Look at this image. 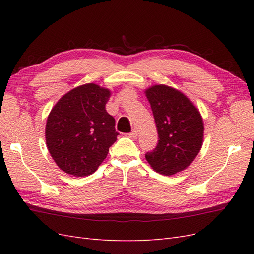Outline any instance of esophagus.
<instances>
[{"label":"esophagus","mask_w":254,"mask_h":254,"mask_svg":"<svg viewBox=\"0 0 254 254\" xmlns=\"http://www.w3.org/2000/svg\"><path fill=\"white\" fill-rule=\"evenodd\" d=\"M128 136H129V137H131V139H136V136H137V131H136L135 129H134V130H132V131L128 134Z\"/></svg>","instance_id":"1"}]
</instances>
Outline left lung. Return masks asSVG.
I'll return each instance as SVG.
<instances>
[{"label":"left lung","instance_id":"1","mask_svg":"<svg viewBox=\"0 0 254 254\" xmlns=\"http://www.w3.org/2000/svg\"><path fill=\"white\" fill-rule=\"evenodd\" d=\"M159 134L157 147L145 155L159 174L175 175L186 170L201 149L203 121L201 114L182 92L165 84L145 90Z\"/></svg>","mask_w":254,"mask_h":254}]
</instances>
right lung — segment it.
Wrapping results in <instances>:
<instances>
[{
    "label": "right lung",
    "instance_id": "1",
    "mask_svg": "<svg viewBox=\"0 0 254 254\" xmlns=\"http://www.w3.org/2000/svg\"><path fill=\"white\" fill-rule=\"evenodd\" d=\"M111 91L86 83L68 91L53 107L45 141L61 171L75 177L93 174L117 141L115 121L106 111Z\"/></svg>",
    "mask_w": 254,
    "mask_h": 254
}]
</instances>
